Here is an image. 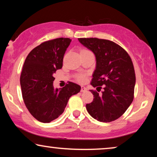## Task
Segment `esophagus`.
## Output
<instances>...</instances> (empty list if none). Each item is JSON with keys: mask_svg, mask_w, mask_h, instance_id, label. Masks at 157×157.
<instances>
[{"mask_svg": "<svg viewBox=\"0 0 157 157\" xmlns=\"http://www.w3.org/2000/svg\"><path fill=\"white\" fill-rule=\"evenodd\" d=\"M87 91V89L86 88L85 86H81V92H84V91Z\"/></svg>", "mask_w": 157, "mask_h": 157, "instance_id": "esophagus-1", "label": "esophagus"}]
</instances>
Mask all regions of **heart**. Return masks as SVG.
I'll list each match as a JSON object with an SVG mask.
<instances>
[{"label": "heart", "mask_w": 157, "mask_h": 157, "mask_svg": "<svg viewBox=\"0 0 157 157\" xmlns=\"http://www.w3.org/2000/svg\"><path fill=\"white\" fill-rule=\"evenodd\" d=\"M86 52H91V51L87 50V49H82L81 51V53H86ZM86 76L85 74H80L78 75V76H77V81H78V82H81V83H83L84 82L85 80H86Z\"/></svg>", "instance_id": "b5f03b06"}]
</instances>
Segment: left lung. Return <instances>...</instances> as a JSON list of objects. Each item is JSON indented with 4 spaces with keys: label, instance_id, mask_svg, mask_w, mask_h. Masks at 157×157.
Returning <instances> with one entry per match:
<instances>
[{
    "label": "left lung",
    "instance_id": "8db88e82",
    "mask_svg": "<svg viewBox=\"0 0 157 157\" xmlns=\"http://www.w3.org/2000/svg\"><path fill=\"white\" fill-rule=\"evenodd\" d=\"M79 42L94 53L96 69L91 84L93 101L86 105L88 112L101 122H111L124 113L133 101L136 76L129 55L111 40L81 38Z\"/></svg>",
    "mask_w": 157,
    "mask_h": 157
}]
</instances>
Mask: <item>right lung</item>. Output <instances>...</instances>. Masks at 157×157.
Here are the masks:
<instances>
[{"mask_svg": "<svg viewBox=\"0 0 157 157\" xmlns=\"http://www.w3.org/2000/svg\"><path fill=\"white\" fill-rule=\"evenodd\" d=\"M71 39L59 38L47 40L34 48L27 56L20 82L23 101L30 113L43 123L57 119L64 111L71 96L81 86L68 82L54 89L53 74L63 66V56Z\"/></svg>", "mask_w": 157, "mask_h": 157, "instance_id": "add662e5", "label": "right lung"}]
</instances>
